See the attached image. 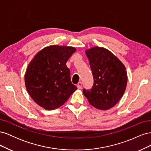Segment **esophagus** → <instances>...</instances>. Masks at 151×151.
<instances>
[{
	"label": "esophagus",
	"instance_id": "esophagus-1",
	"mask_svg": "<svg viewBox=\"0 0 151 151\" xmlns=\"http://www.w3.org/2000/svg\"><path fill=\"white\" fill-rule=\"evenodd\" d=\"M77 88H78L79 89H81V88H82V83H81V82H79V83L77 84Z\"/></svg>",
	"mask_w": 151,
	"mask_h": 151
}]
</instances>
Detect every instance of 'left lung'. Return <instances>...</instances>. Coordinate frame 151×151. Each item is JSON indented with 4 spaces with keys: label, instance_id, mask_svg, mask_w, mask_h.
I'll return each instance as SVG.
<instances>
[{
    "label": "left lung",
    "instance_id": "1",
    "mask_svg": "<svg viewBox=\"0 0 151 151\" xmlns=\"http://www.w3.org/2000/svg\"><path fill=\"white\" fill-rule=\"evenodd\" d=\"M94 78L91 90L83 94L94 108L107 110L120 101L127 84L125 66L109 50L94 47L86 50Z\"/></svg>",
    "mask_w": 151,
    "mask_h": 151
}]
</instances>
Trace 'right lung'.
Returning a JSON list of instances; mask_svg holds the SVG:
<instances>
[{"mask_svg": "<svg viewBox=\"0 0 151 151\" xmlns=\"http://www.w3.org/2000/svg\"><path fill=\"white\" fill-rule=\"evenodd\" d=\"M76 51L72 47L50 45L36 53L27 67V91L40 106L52 110L64 104L77 89L72 84L66 63Z\"/></svg>", "mask_w": 151, "mask_h": 151, "instance_id": "add662e5", "label": "right lung"}]
</instances>
